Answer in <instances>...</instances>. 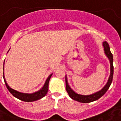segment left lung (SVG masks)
Returning a JSON list of instances; mask_svg holds the SVG:
<instances>
[{"label":"left lung","mask_w":121,"mask_h":121,"mask_svg":"<svg viewBox=\"0 0 121 121\" xmlns=\"http://www.w3.org/2000/svg\"><path fill=\"white\" fill-rule=\"evenodd\" d=\"M103 47H104V52L106 54L107 57L108 58L109 62H110V76H109L107 84H106V86L100 91H98L95 93L89 95H82L76 93L73 89H71L70 86H69L68 82H67V77L65 76L66 90H67V92L68 93L69 96L72 99H73L74 100H76V101L80 102H82V103L91 102L95 101V100H96L100 99L101 96H103L104 94L106 93L108 89H109V86L112 84V80H113V54L110 51L109 45L106 41L103 43Z\"/></svg>","instance_id":"left-lung-1"}]
</instances>
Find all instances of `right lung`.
<instances>
[{
  "instance_id": "1",
  "label": "right lung",
  "mask_w": 121,
  "mask_h": 121,
  "mask_svg": "<svg viewBox=\"0 0 121 121\" xmlns=\"http://www.w3.org/2000/svg\"><path fill=\"white\" fill-rule=\"evenodd\" d=\"M52 75V74H51L50 76L48 77V78L47 79V80L45 82V85L43 87L42 89H41L39 91H37V92H35L34 93L29 94V93H23L21 92H19V91H16L15 89H12L6 83V82L4 79V76L3 75V78H4V82L6 86L7 89L9 90V91L11 93L18 99H19L25 102H33L39 99H42L43 96H45L47 93L48 90V83H49V80H50L51 76Z\"/></svg>"
}]
</instances>
